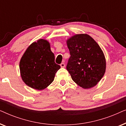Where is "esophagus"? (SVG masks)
<instances>
[{
  "label": "esophagus",
  "instance_id": "34e87169",
  "mask_svg": "<svg viewBox=\"0 0 126 126\" xmlns=\"http://www.w3.org/2000/svg\"><path fill=\"white\" fill-rule=\"evenodd\" d=\"M60 66H61V68H65V65L64 63H61V64H60Z\"/></svg>",
  "mask_w": 126,
  "mask_h": 126
}]
</instances>
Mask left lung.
<instances>
[{
  "mask_svg": "<svg viewBox=\"0 0 126 126\" xmlns=\"http://www.w3.org/2000/svg\"><path fill=\"white\" fill-rule=\"evenodd\" d=\"M66 43L70 54L66 69L72 80L85 89L95 86L106 68V58L100 47L86 34H76Z\"/></svg>",
  "mask_w": 126,
  "mask_h": 126,
  "instance_id": "left-lung-1",
  "label": "left lung"
}]
</instances>
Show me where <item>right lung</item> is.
Masks as SVG:
<instances>
[{
    "label": "right lung",
    "mask_w": 126,
    "mask_h": 126,
    "mask_svg": "<svg viewBox=\"0 0 126 126\" xmlns=\"http://www.w3.org/2000/svg\"><path fill=\"white\" fill-rule=\"evenodd\" d=\"M49 42L40 39L29 46L20 59L19 69L24 82L32 88L42 90L54 80L61 66L55 63Z\"/></svg>",
    "instance_id": "1"
}]
</instances>
